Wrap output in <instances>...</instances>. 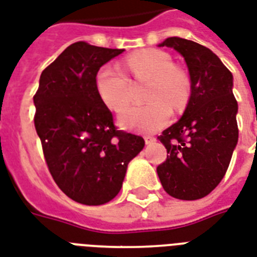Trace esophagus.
<instances>
[{
	"label": "esophagus",
	"instance_id": "obj_1",
	"mask_svg": "<svg viewBox=\"0 0 257 257\" xmlns=\"http://www.w3.org/2000/svg\"><path fill=\"white\" fill-rule=\"evenodd\" d=\"M145 142H146V145H150V143L156 142V138H154V137H150V135H146V137H145Z\"/></svg>",
	"mask_w": 257,
	"mask_h": 257
}]
</instances>
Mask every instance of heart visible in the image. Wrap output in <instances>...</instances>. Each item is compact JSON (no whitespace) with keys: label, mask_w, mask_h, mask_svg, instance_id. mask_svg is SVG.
<instances>
[{"label":"heart","mask_w":257,"mask_h":257,"mask_svg":"<svg viewBox=\"0 0 257 257\" xmlns=\"http://www.w3.org/2000/svg\"><path fill=\"white\" fill-rule=\"evenodd\" d=\"M126 67L137 80H150L145 89V99L151 101L123 111L118 118L119 124L141 133L160 130L172 115V108L166 101L180 107L188 99L190 83L186 73L173 65L168 53L153 48L130 55ZM96 89L111 110H123L130 101V81L116 65L101 67L96 75Z\"/></svg>","instance_id":"obj_1"}]
</instances>
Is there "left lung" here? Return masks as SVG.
<instances>
[{
	"label": "left lung",
	"instance_id": "left-lung-1",
	"mask_svg": "<svg viewBox=\"0 0 257 257\" xmlns=\"http://www.w3.org/2000/svg\"><path fill=\"white\" fill-rule=\"evenodd\" d=\"M160 47L184 56L192 93L182 118L158 137L168 157L157 173L169 196L198 200L221 182L237 145L233 76L209 48L192 40L169 37Z\"/></svg>",
	"mask_w": 257,
	"mask_h": 257
}]
</instances>
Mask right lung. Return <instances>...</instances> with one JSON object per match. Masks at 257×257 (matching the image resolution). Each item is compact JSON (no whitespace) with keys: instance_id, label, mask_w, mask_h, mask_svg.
<instances>
[{"instance_id":"1","label":"right lung","mask_w":257,"mask_h":257,"mask_svg":"<svg viewBox=\"0 0 257 257\" xmlns=\"http://www.w3.org/2000/svg\"><path fill=\"white\" fill-rule=\"evenodd\" d=\"M123 49L77 41L40 76L35 127L51 176L71 200L103 205L122 188L127 165L145 146L142 137L118 130L96 89L103 64Z\"/></svg>"}]
</instances>
